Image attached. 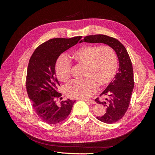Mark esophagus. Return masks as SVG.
Instances as JSON below:
<instances>
[{"label": "esophagus", "mask_w": 155, "mask_h": 155, "mask_svg": "<svg viewBox=\"0 0 155 155\" xmlns=\"http://www.w3.org/2000/svg\"><path fill=\"white\" fill-rule=\"evenodd\" d=\"M87 102H88V103H90V104H96V101H94V100H85Z\"/></svg>", "instance_id": "obj_1"}]
</instances>
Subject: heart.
Here are the masks:
<instances>
[{"instance_id": "1", "label": "heart", "mask_w": 155, "mask_h": 155, "mask_svg": "<svg viewBox=\"0 0 155 155\" xmlns=\"http://www.w3.org/2000/svg\"><path fill=\"white\" fill-rule=\"evenodd\" d=\"M71 58L76 64L84 66L81 81H74L65 87L64 92L73 99H86L91 97L97 85L104 88L109 85L117 71L118 60L114 50L110 46L85 45L75 50ZM55 74L61 82L70 78L72 64L63 55L56 61Z\"/></svg>"}]
</instances>
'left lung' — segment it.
I'll list each match as a JSON object with an SVG mask.
<instances>
[{
    "mask_svg": "<svg viewBox=\"0 0 155 155\" xmlns=\"http://www.w3.org/2000/svg\"><path fill=\"white\" fill-rule=\"evenodd\" d=\"M82 42L104 43L110 46L118 56V72L100 94V96H104L105 97V100L101 101L99 97L95 99L96 103L106 107L105 114L102 116H97L96 118L106 124L115 123L123 118L127 110L134 85L132 63L127 51L118 40L105 35L86 36L79 43Z\"/></svg>",
    "mask_w": 155,
    "mask_h": 155,
    "instance_id": "left-lung-1",
    "label": "left lung"
}]
</instances>
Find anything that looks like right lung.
Segmentation results:
<instances>
[{
    "instance_id": "obj_1",
    "label": "right lung",
    "mask_w": 155,
    "mask_h": 155,
    "mask_svg": "<svg viewBox=\"0 0 155 155\" xmlns=\"http://www.w3.org/2000/svg\"><path fill=\"white\" fill-rule=\"evenodd\" d=\"M81 36L54 38L37 47L29 61L26 75V90L36 114L44 122L57 124L66 119L76 101L68 99L58 105L56 98L59 83L55 76V63L64 51L76 45Z\"/></svg>"
}]
</instances>
